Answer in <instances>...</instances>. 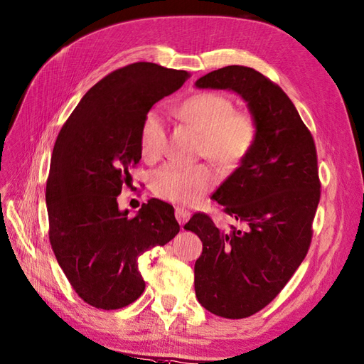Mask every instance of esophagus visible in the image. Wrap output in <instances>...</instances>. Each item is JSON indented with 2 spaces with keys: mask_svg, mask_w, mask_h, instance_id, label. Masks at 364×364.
I'll use <instances>...</instances> for the list:
<instances>
[{
  "mask_svg": "<svg viewBox=\"0 0 364 364\" xmlns=\"http://www.w3.org/2000/svg\"><path fill=\"white\" fill-rule=\"evenodd\" d=\"M175 217L178 220L180 225H184V223L191 218V212L184 208H175Z\"/></svg>",
  "mask_w": 364,
  "mask_h": 364,
  "instance_id": "1",
  "label": "esophagus"
}]
</instances>
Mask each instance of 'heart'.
<instances>
[{
  "label": "heart",
  "mask_w": 364,
  "mask_h": 364,
  "mask_svg": "<svg viewBox=\"0 0 364 364\" xmlns=\"http://www.w3.org/2000/svg\"><path fill=\"white\" fill-rule=\"evenodd\" d=\"M176 115L201 135V154L223 169H235L252 151L258 127L247 112L235 110L234 101L215 92H204L181 102ZM166 123L160 112H147L139 146L149 161L156 160L166 147ZM215 184V173L206 164L184 166L167 163L152 173V191L163 200L188 204Z\"/></svg>",
  "instance_id": "obj_1"
}]
</instances>
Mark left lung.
<instances>
[{
	"instance_id": "left-lung-1",
	"label": "left lung",
	"mask_w": 364,
	"mask_h": 364,
	"mask_svg": "<svg viewBox=\"0 0 364 364\" xmlns=\"http://www.w3.org/2000/svg\"><path fill=\"white\" fill-rule=\"evenodd\" d=\"M195 86L235 92L258 127L252 151L212 195L241 228L221 230L206 213L184 225L203 241L195 262L200 304L246 318L274 300L311 246L321 188L315 143L282 87L252 68L213 70Z\"/></svg>"
}]
</instances>
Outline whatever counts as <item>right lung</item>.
<instances>
[{
	"instance_id": "1",
	"label": "right lung",
	"mask_w": 364,
	"mask_h": 364,
	"mask_svg": "<svg viewBox=\"0 0 364 364\" xmlns=\"http://www.w3.org/2000/svg\"><path fill=\"white\" fill-rule=\"evenodd\" d=\"M188 78L155 63L129 64L90 87L58 134L46 186L49 240L72 287L98 309L134 303L146 287L138 257L180 232L171 204L149 200L129 217L117 197L141 160L147 112Z\"/></svg>"
}]
</instances>
